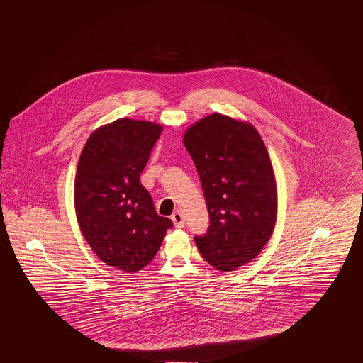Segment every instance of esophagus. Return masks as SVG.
I'll return each instance as SVG.
<instances>
[{
	"mask_svg": "<svg viewBox=\"0 0 363 363\" xmlns=\"http://www.w3.org/2000/svg\"><path fill=\"white\" fill-rule=\"evenodd\" d=\"M172 220L174 222V225L177 227H184L185 222H184V215L181 211H175L173 215H172Z\"/></svg>",
	"mask_w": 363,
	"mask_h": 363,
	"instance_id": "1",
	"label": "esophagus"
}]
</instances>
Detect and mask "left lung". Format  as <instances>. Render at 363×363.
<instances>
[{"label":"left lung","mask_w":363,"mask_h":363,"mask_svg":"<svg viewBox=\"0 0 363 363\" xmlns=\"http://www.w3.org/2000/svg\"><path fill=\"white\" fill-rule=\"evenodd\" d=\"M184 144L209 213L207 233L194 241L208 264L234 271L259 255L277 223V182L268 151L250 123L222 114L190 126Z\"/></svg>","instance_id":"8db88e82"}]
</instances>
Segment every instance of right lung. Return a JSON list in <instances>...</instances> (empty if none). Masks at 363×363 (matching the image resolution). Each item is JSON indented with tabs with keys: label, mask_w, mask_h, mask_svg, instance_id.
Returning a JSON list of instances; mask_svg holds the SVG:
<instances>
[{
	"label": "right lung",
	"mask_w": 363,
	"mask_h": 363,
	"mask_svg": "<svg viewBox=\"0 0 363 363\" xmlns=\"http://www.w3.org/2000/svg\"><path fill=\"white\" fill-rule=\"evenodd\" d=\"M163 128L121 118L96 129L82 151L74 178V208L80 230L110 267L138 272L155 257L169 218L156 213L140 184Z\"/></svg>",
	"instance_id": "obj_1"
}]
</instances>
